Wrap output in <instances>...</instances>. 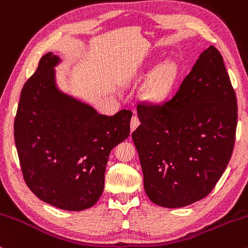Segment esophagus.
I'll return each mask as SVG.
<instances>
[{"mask_svg":"<svg viewBox=\"0 0 248 248\" xmlns=\"http://www.w3.org/2000/svg\"><path fill=\"white\" fill-rule=\"evenodd\" d=\"M139 124H140V119L138 118V115H133L132 120H130V130H135L138 128Z\"/></svg>","mask_w":248,"mask_h":248,"instance_id":"34e87169","label":"esophagus"}]
</instances>
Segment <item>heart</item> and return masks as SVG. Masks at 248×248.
Returning <instances> with one entry per match:
<instances>
[{"label":"heart","mask_w":248,"mask_h":248,"mask_svg":"<svg viewBox=\"0 0 248 248\" xmlns=\"http://www.w3.org/2000/svg\"><path fill=\"white\" fill-rule=\"evenodd\" d=\"M177 65L167 62L155 72L147 86V94L154 100H162L169 94L177 78Z\"/></svg>","instance_id":"b5f03b06"}]
</instances>
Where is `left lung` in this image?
Segmentation results:
<instances>
[{
    "label": "left lung",
    "instance_id": "left-lung-1",
    "mask_svg": "<svg viewBox=\"0 0 248 248\" xmlns=\"http://www.w3.org/2000/svg\"><path fill=\"white\" fill-rule=\"evenodd\" d=\"M138 115L132 138L150 201L175 209L206 197L231 158L238 120L220 52L211 45L169 101L140 104Z\"/></svg>",
    "mask_w": 248,
    "mask_h": 248
}]
</instances>
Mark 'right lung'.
Returning a JSON list of instances; mask_svg holds the SVG:
<instances>
[{"instance_id":"right-lung-1","label":"right lung","mask_w":248,"mask_h":248,"mask_svg":"<svg viewBox=\"0 0 248 248\" xmlns=\"http://www.w3.org/2000/svg\"><path fill=\"white\" fill-rule=\"evenodd\" d=\"M59 57L41 58L21 92L14 136L23 178L41 201L67 211L93 206L104 191L110 150L129 136L133 113L113 116L57 88Z\"/></svg>"}]
</instances>
